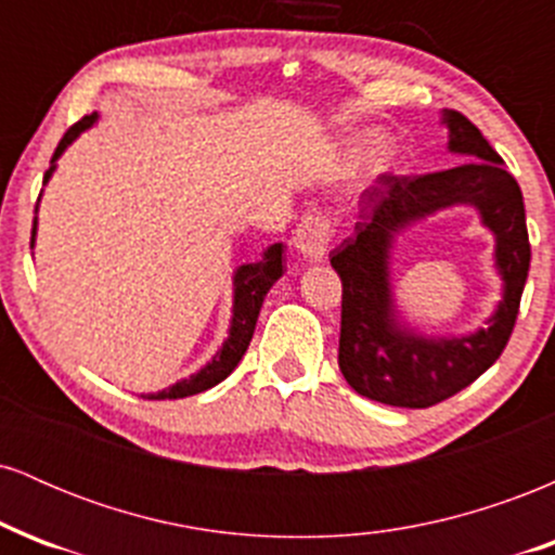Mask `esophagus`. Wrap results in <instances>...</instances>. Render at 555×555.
<instances>
[{
  "instance_id": "obj_1",
  "label": "esophagus",
  "mask_w": 555,
  "mask_h": 555,
  "mask_svg": "<svg viewBox=\"0 0 555 555\" xmlns=\"http://www.w3.org/2000/svg\"><path fill=\"white\" fill-rule=\"evenodd\" d=\"M331 234H334V224L328 216H302L295 229V247L310 260H323L328 253Z\"/></svg>"
}]
</instances>
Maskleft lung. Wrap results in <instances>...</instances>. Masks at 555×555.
<instances>
[{
	"instance_id": "left-lung-1",
	"label": "left lung",
	"mask_w": 555,
	"mask_h": 555,
	"mask_svg": "<svg viewBox=\"0 0 555 555\" xmlns=\"http://www.w3.org/2000/svg\"><path fill=\"white\" fill-rule=\"evenodd\" d=\"M443 122L449 151L469 162L430 175H380L360 197L354 234L331 253V266L341 279L344 378L360 397L410 410L454 397L501 358L530 271V237L517 180L464 114L446 109ZM451 205H475L496 234L504 299L486 330L469 337L425 340L398 326L387 284V250L401 228Z\"/></svg>"
}]
</instances>
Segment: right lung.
Instances as JSON below:
<instances>
[{
    "instance_id": "add662e5",
    "label": "right lung",
    "mask_w": 555,
    "mask_h": 555,
    "mask_svg": "<svg viewBox=\"0 0 555 555\" xmlns=\"http://www.w3.org/2000/svg\"><path fill=\"white\" fill-rule=\"evenodd\" d=\"M95 117H99V114L93 112L88 114V117H82L80 122L69 127L65 138H62L60 145H56L52 156V167H49L47 175H43V182H49V177H52L54 162L62 156V151H65L82 130H88V127L95 122ZM34 240H36V221H34V232H30V247H34ZM282 253H284V245L282 242H276V245H271L269 250H266L263 260L240 266L237 273H234V310H232V326H229V339L224 341V347L216 352V358L208 362L203 371H197L195 375H190V378L180 380V384L164 388V391L149 393V399L193 397V393H201L206 391V388L221 384V380L237 367L242 354L247 352V344L253 339V331H256L258 313L260 308H263V299L269 295L271 286L276 284V279L284 273Z\"/></svg>"
}]
</instances>
